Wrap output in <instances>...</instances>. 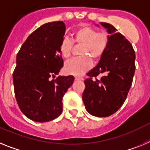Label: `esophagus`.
Listing matches in <instances>:
<instances>
[{
    "label": "esophagus",
    "instance_id": "obj_1",
    "mask_svg": "<svg viewBox=\"0 0 150 150\" xmlns=\"http://www.w3.org/2000/svg\"><path fill=\"white\" fill-rule=\"evenodd\" d=\"M75 81H83L84 79L82 77H75Z\"/></svg>",
    "mask_w": 150,
    "mask_h": 150
}]
</instances>
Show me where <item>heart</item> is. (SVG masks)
<instances>
[{
  "mask_svg": "<svg viewBox=\"0 0 150 150\" xmlns=\"http://www.w3.org/2000/svg\"><path fill=\"white\" fill-rule=\"evenodd\" d=\"M71 40L63 39L59 46V53L62 58H70L73 50V44H82L80 54L83 57L75 58L65 64L66 74L81 75L91 69L92 59L97 61L102 57L109 46V35L106 32H97L88 25H81L72 32Z\"/></svg>",
  "mask_w": 150,
  "mask_h": 150,
  "instance_id": "heart-1",
  "label": "heart"
}]
</instances>
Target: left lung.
Listing matches in <instances>:
<instances>
[{"instance_id": "left-lung-1", "label": "left lung", "mask_w": 150, "mask_h": 150, "mask_svg": "<svg viewBox=\"0 0 150 150\" xmlns=\"http://www.w3.org/2000/svg\"><path fill=\"white\" fill-rule=\"evenodd\" d=\"M100 24L109 34V46L98 64L87 73L82 100L90 114L107 117L118 111L127 98L135 71V52L113 25Z\"/></svg>"}]
</instances>
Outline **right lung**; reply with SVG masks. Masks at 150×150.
Masks as SVG:
<instances>
[{
	"label": "right lung",
	"instance_id": "add662e5",
	"mask_svg": "<svg viewBox=\"0 0 150 150\" xmlns=\"http://www.w3.org/2000/svg\"><path fill=\"white\" fill-rule=\"evenodd\" d=\"M66 25L62 21L42 25L21 47L13 74L16 100L22 112L31 120L52 121L62 112V97L74 77L59 76L63 66L59 46Z\"/></svg>",
	"mask_w": 150,
	"mask_h": 150
}]
</instances>
